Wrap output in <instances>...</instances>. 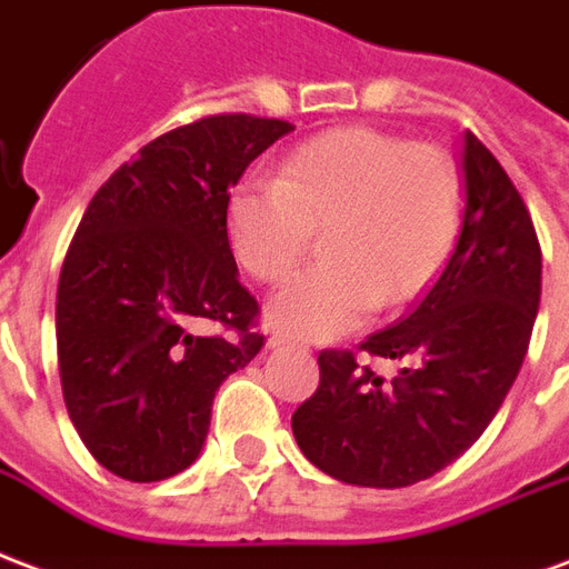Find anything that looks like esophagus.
I'll list each match as a JSON object with an SVG mask.
<instances>
[{"label": "esophagus", "instance_id": "esophagus-1", "mask_svg": "<svg viewBox=\"0 0 569 569\" xmlns=\"http://www.w3.org/2000/svg\"><path fill=\"white\" fill-rule=\"evenodd\" d=\"M284 346H290V339H284V336H272V339H269V348H284Z\"/></svg>", "mask_w": 569, "mask_h": 569}]
</instances>
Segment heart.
Listing matches in <instances>:
<instances>
[{
    "instance_id": "1",
    "label": "heart",
    "mask_w": 569,
    "mask_h": 569,
    "mask_svg": "<svg viewBox=\"0 0 569 569\" xmlns=\"http://www.w3.org/2000/svg\"><path fill=\"white\" fill-rule=\"evenodd\" d=\"M460 221L458 166L437 144L339 127L297 144L276 181H244L227 202L236 260L279 281L325 227V263L272 293L267 321L288 339H336L376 306H403L430 284Z\"/></svg>"
}]
</instances>
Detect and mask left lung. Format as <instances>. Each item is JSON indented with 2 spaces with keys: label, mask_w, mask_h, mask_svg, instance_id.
I'll return each mask as SVG.
<instances>
[{
  "label": "left lung",
  "mask_w": 569,
  "mask_h": 569,
  "mask_svg": "<svg viewBox=\"0 0 569 569\" xmlns=\"http://www.w3.org/2000/svg\"><path fill=\"white\" fill-rule=\"evenodd\" d=\"M463 221L449 263L421 300L360 342L406 360L385 381L355 351L318 355L321 385L293 412L297 446L318 470L363 488H406L460 458L512 388L540 309L542 251L525 199L463 132Z\"/></svg>",
  "instance_id": "left-lung-1"
}]
</instances>
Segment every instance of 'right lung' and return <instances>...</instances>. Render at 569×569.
I'll return each mask as SVG.
<instances>
[{"label":"right lung","instance_id":"obj_1","mask_svg":"<svg viewBox=\"0 0 569 569\" xmlns=\"http://www.w3.org/2000/svg\"><path fill=\"white\" fill-rule=\"evenodd\" d=\"M293 123L209 114L157 136L90 199L57 288L60 385L78 437L127 482L188 470L221 381L263 348L227 236L230 188ZM214 320L227 337H202Z\"/></svg>","mask_w":569,"mask_h":569}]
</instances>
